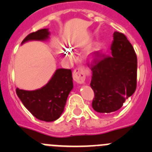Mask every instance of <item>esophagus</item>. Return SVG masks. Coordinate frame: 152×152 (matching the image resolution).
<instances>
[{
	"instance_id": "obj_1",
	"label": "esophagus",
	"mask_w": 152,
	"mask_h": 152,
	"mask_svg": "<svg viewBox=\"0 0 152 152\" xmlns=\"http://www.w3.org/2000/svg\"><path fill=\"white\" fill-rule=\"evenodd\" d=\"M86 71L85 68L83 66H79V67L76 68L73 71V79L77 83L83 84V83H85V80H86Z\"/></svg>"
}]
</instances>
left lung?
<instances>
[{
  "mask_svg": "<svg viewBox=\"0 0 152 152\" xmlns=\"http://www.w3.org/2000/svg\"><path fill=\"white\" fill-rule=\"evenodd\" d=\"M111 56L93 54L88 64L92 72L90 83L95 93L92 107L98 113H110L121 108L135 92L137 84V57L124 34L113 33Z\"/></svg>",
  "mask_w": 152,
  "mask_h": 152,
  "instance_id": "1",
  "label": "left lung"
}]
</instances>
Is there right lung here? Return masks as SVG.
<instances>
[{
	"mask_svg": "<svg viewBox=\"0 0 152 152\" xmlns=\"http://www.w3.org/2000/svg\"><path fill=\"white\" fill-rule=\"evenodd\" d=\"M49 34L47 28L38 30L28 34L22 44L30 40H45ZM73 87L71 69H58L47 85L42 88L35 91L16 88V92L23 105L34 117L50 122L61 117Z\"/></svg>",
	"mask_w": 152,
	"mask_h": 152,
	"instance_id": "right-lung-1",
	"label": "right lung"
}]
</instances>
